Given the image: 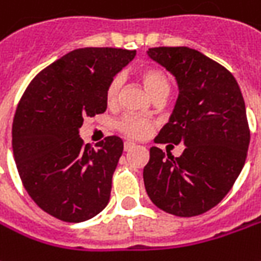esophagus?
I'll list each match as a JSON object with an SVG mask.
<instances>
[{"label":"esophagus","instance_id":"34e87169","mask_svg":"<svg viewBox=\"0 0 261 261\" xmlns=\"http://www.w3.org/2000/svg\"><path fill=\"white\" fill-rule=\"evenodd\" d=\"M134 147H136L134 143H131V141H125V143H124V151H130V150H133Z\"/></svg>","mask_w":261,"mask_h":261}]
</instances>
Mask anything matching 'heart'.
<instances>
[{"label":"heart","instance_id":"1","mask_svg":"<svg viewBox=\"0 0 261 261\" xmlns=\"http://www.w3.org/2000/svg\"><path fill=\"white\" fill-rule=\"evenodd\" d=\"M140 77L154 98L161 94L167 95L170 91V81H168L167 75L159 68H145L140 72ZM120 90H121V77L116 75L110 80L107 88H106V101L108 106H114L118 101ZM116 127L117 130L124 136L141 140L153 131L154 124L150 120L136 116V114H125L117 121Z\"/></svg>","mask_w":261,"mask_h":261}]
</instances>
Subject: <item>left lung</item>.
Returning <instances> with one entry per match:
<instances>
[{
    "label": "left lung",
    "mask_w": 261,
    "mask_h": 261,
    "mask_svg": "<svg viewBox=\"0 0 261 261\" xmlns=\"http://www.w3.org/2000/svg\"><path fill=\"white\" fill-rule=\"evenodd\" d=\"M148 57L175 77L178 98L155 143L186 145L180 157L150 148L145 191L163 212L193 217L231 190L247 157L250 130L233 74L189 47H155Z\"/></svg>",
    "instance_id": "obj_1"
}]
</instances>
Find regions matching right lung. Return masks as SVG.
I'll return each mask as SVG.
<instances>
[{"instance_id":"obj_1","label":"right lung","mask_w":261,"mask_h":261,"mask_svg":"<svg viewBox=\"0 0 261 261\" xmlns=\"http://www.w3.org/2000/svg\"><path fill=\"white\" fill-rule=\"evenodd\" d=\"M136 57L121 48H79L37 74L12 123V151L21 181L35 204L67 223L91 219L110 201L123 140L93 148L80 137L86 117L107 108L110 80Z\"/></svg>"}]
</instances>
